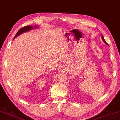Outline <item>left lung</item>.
Instances as JSON below:
<instances>
[{
	"instance_id": "left-lung-1",
	"label": "left lung",
	"mask_w": 120,
	"mask_h": 120,
	"mask_svg": "<svg viewBox=\"0 0 120 120\" xmlns=\"http://www.w3.org/2000/svg\"><path fill=\"white\" fill-rule=\"evenodd\" d=\"M101 36H102V40H103V41H104V42H105V43H106V44L107 45H108V44H107V42H106V41H105V40L104 37H103V35H101Z\"/></svg>"
}]
</instances>
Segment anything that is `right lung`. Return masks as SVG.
<instances>
[{
    "mask_svg": "<svg viewBox=\"0 0 120 120\" xmlns=\"http://www.w3.org/2000/svg\"><path fill=\"white\" fill-rule=\"evenodd\" d=\"M38 26H25L24 27L20 28V30H19L18 32H17V34H16L15 37L13 38V39H15V38L17 37V36H18L21 34H22L24 33V32H28V31H31V30L33 29V28H37Z\"/></svg>",
    "mask_w": 120,
    "mask_h": 120,
    "instance_id": "add662e5",
    "label": "right lung"
}]
</instances>
